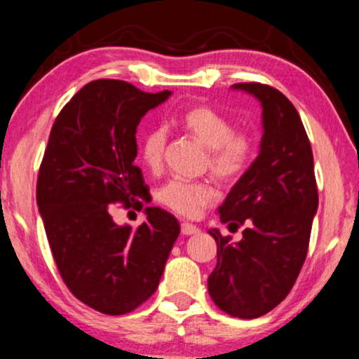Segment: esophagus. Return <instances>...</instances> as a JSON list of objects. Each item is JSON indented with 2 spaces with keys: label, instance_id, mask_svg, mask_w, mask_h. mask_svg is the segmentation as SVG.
<instances>
[{
  "label": "esophagus",
  "instance_id": "obj_1",
  "mask_svg": "<svg viewBox=\"0 0 359 359\" xmlns=\"http://www.w3.org/2000/svg\"><path fill=\"white\" fill-rule=\"evenodd\" d=\"M200 233V229L195 225H191V223H181V235H184V237H189V235H196Z\"/></svg>",
  "mask_w": 359,
  "mask_h": 359
}]
</instances>
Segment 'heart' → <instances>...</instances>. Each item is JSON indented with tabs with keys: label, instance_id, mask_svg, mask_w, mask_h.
<instances>
[{
	"label": "heart",
	"instance_id": "1",
	"mask_svg": "<svg viewBox=\"0 0 359 359\" xmlns=\"http://www.w3.org/2000/svg\"><path fill=\"white\" fill-rule=\"evenodd\" d=\"M188 136L206 147V168L215 178L231 183L245 175L254 163L257 142L247 129H233V122L205 104L189 105L176 117ZM168 144V130L163 126L151 128L141 139V159L151 171L163 164ZM217 198L208 181L170 180L158 191V201L184 218H196Z\"/></svg>",
	"mask_w": 359,
	"mask_h": 359
}]
</instances>
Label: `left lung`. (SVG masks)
<instances>
[{"instance_id":"1","label":"left lung","mask_w":359,"mask_h":359,"mask_svg":"<svg viewBox=\"0 0 359 359\" xmlns=\"http://www.w3.org/2000/svg\"><path fill=\"white\" fill-rule=\"evenodd\" d=\"M233 88L262 104L260 153L220 206V220L243 238L231 243L217 229V267L208 292L223 313L254 319L280 304L296 284L309 248L318 184L304 124L282 92L259 82Z\"/></svg>"}]
</instances>
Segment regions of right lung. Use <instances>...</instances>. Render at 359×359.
<instances>
[{"mask_svg": "<svg viewBox=\"0 0 359 359\" xmlns=\"http://www.w3.org/2000/svg\"><path fill=\"white\" fill-rule=\"evenodd\" d=\"M171 95L149 94L124 80L99 79L63 105L50 130L36 180V203L58 272L80 302L121 316L158 289L180 223L147 206L137 229L116 225L111 205L142 208L146 193L136 129Z\"/></svg>", "mask_w": 359, "mask_h": 359, "instance_id": "1", "label": "right lung"}]
</instances>
